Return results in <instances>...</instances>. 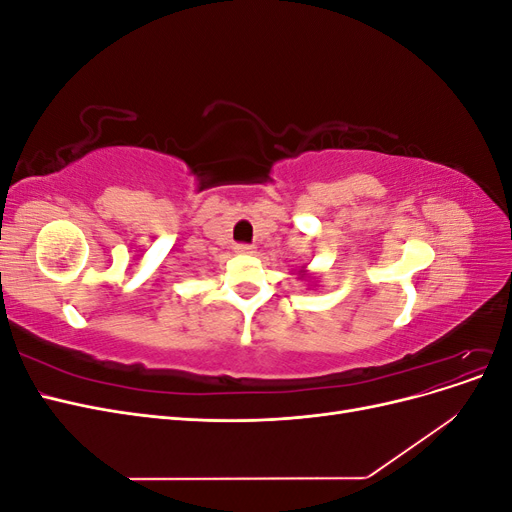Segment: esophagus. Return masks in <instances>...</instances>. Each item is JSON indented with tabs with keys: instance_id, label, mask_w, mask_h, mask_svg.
I'll return each instance as SVG.
<instances>
[{
	"instance_id": "1",
	"label": "esophagus",
	"mask_w": 512,
	"mask_h": 512,
	"mask_svg": "<svg viewBox=\"0 0 512 512\" xmlns=\"http://www.w3.org/2000/svg\"><path fill=\"white\" fill-rule=\"evenodd\" d=\"M235 250H237V254H254V247L252 245H245V243L235 245Z\"/></svg>"
}]
</instances>
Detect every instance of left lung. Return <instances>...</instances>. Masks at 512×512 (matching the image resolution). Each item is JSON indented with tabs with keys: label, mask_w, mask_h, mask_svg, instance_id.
Masks as SVG:
<instances>
[{
	"label": "left lung",
	"mask_w": 512,
	"mask_h": 512,
	"mask_svg": "<svg viewBox=\"0 0 512 512\" xmlns=\"http://www.w3.org/2000/svg\"><path fill=\"white\" fill-rule=\"evenodd\" d=\"M303 277H305V280H314V275H312V273H307V269H305V267H301V269H299V280H303Z\"/></svg>",
	"instance_id": "obj_1"
}]
</instances>
